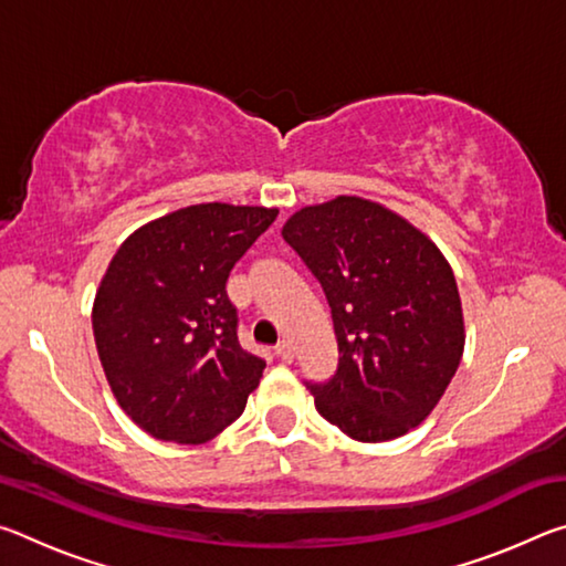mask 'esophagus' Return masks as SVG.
<instances>
[{
    "instance_id": "obj_1",
    "label": "esophagus",
    "mask_w": 566,
    "mask_h": 566,
    "mask_svg": "<svg viewBox=\"0 0 566 566\" xmlns=\"http://www.w3.org/2000/svg\"><path fill=\"white\" fill-rule=\"evenodd\" d=\"M274 354H276V357H280L284 364H290V361L294 359V352H292V344H290V342H280V344H276Z\"/></svg>"
}]
</instances>
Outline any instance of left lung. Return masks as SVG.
Instances as JSON below:
<instances>
[{"label": "left lung", "instance_id": "1", "mask_svg": "<svg viewBox=\"0 0 566 566\" xmlns=\"http://www.w3.org/2000/svg\"><path fill=\"white\" fill-rule=\"evenodd\" d=\"M282 237L322 284L337 334V371L306 381L314 407L357 442L407 434L464 352L452 266L407 219L359 197L300 209Z\"/></svg>", "mask_w": 566, "mask_h": 566}]
</instances>
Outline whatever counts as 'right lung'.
I'll return each mask as SVG.
<instances>
[{
    "label": "right lung",
    "instance_id": "right-lung-1",
    "mask_svg": "<svg viewBox=\"0 0 566 566\" xmlns=\"http://www.w3.org/2000/svg\"><path fill=\"white\" fill-rule=\"evenodd\" d=\"M276 209L195 205L137 229L99 284L94 342L119 407L165 442L202 444L242 415L264 359L237 342L232 266Z\"/></svg>",
    "mask_w": 566,
    "mask_h": 566
}]
</instances>
